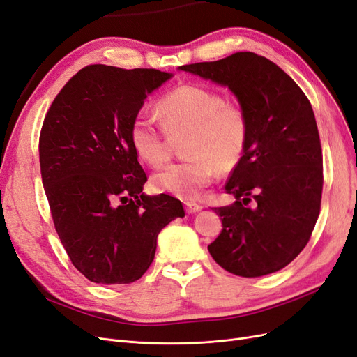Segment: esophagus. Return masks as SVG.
Instances as JSON below:
<instances>
[{
	"label": "esophagus",
	"instance_id": "34e87169",
	"mask_svg": "<svg viewBox=\"0 0 357 357\" xmlns=\"http://www.w3.org/2000/svg\"><path fill=\"white\" fill-rule=\"evenodd\" d=\"M183 204H185V211H187L188 213H194V212L202 211V204L195 203V202H185Z\"/></svg>",
	"mask_w": 357,
	"mask_h": 357
}]
</instances>
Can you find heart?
I'll use <instances>...</instances> for the list:
<instances>
[{"mask_svg":"<svg viewBox=\"0 0 357 357\" xmlns=\"http://www.w3.org/2000/svg\"><path fill=\"white\" fill-rule=\"evenodd\" d=\"M158 123L137 116L130 126V144L142 162L160 167L170 155V139L182 137L187 158L157 172L151 185L158 192L192 199L212 182L216 170L229 174L243 158L250 124L246 109L227 102L218 91L179 84L157 100Z\"/></svg>","mask_w":357,"mask_h":357,"instance_id":"b5f03b06","label":"heart"}]
</instances>
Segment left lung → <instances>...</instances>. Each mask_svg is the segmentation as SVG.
I'll return each instance as SVG.
<instances>
[{
    "instance_id": "8db88e82",
    "label": "left lung",
    "mask_w": 357,
    "mask_h": 357,
    "mask_svg": "<svg viewBox=\"0 0 357 357\" xmlns=\"http://www.w3.org/2000/svg\"><path fill=\"white\" fill-rule=\"evenodd\" d=\"M179 70L228 86L250 124L243 158L225 183L236 202L213 208L222 231L208 246L212 258L241 278L282 270L308 243L320 212L324 158L312 103L278 65L252 52Z\"/></svg>"
}]
</instances>
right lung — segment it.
<instances>
[{"mask_svg":"<svg viewBox=\"0 0 357 357\" xmlns=\"http://www.w3.org/2000/svg\"><path fill=\"white\" fill-rule=\"evenodd\" d=\"M172 75L87 65L57 93L40 133V167L52 220L73 266L90 282L141 279L157 236L182 203L142 194L146 174L130 144L144 99Z\"/></svg>","mask_w":357,"mask_h":357,"instance_id":"right-lung-1","label":"right lung"}]
</instances>
